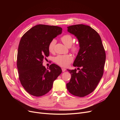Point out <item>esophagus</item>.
<instances>
[{"instance_id": "1", "label": "esophagus", "mask_w": 120, "mask_h": 120, "mask_svg": "<svg viewBox=\"0 0 120 120\" xmlns=\"http://www.w3.org/2000/svg\"><path fill=\"white\" fill-rule=\"evenodd\" d=\"M62 71L63 72H65L66 71V69L65 68H62Z\"/></svg>"}]
</instances>
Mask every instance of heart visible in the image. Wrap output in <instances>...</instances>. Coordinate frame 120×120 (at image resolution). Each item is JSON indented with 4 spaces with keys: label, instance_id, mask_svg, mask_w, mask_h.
<instances>
[{
    "label": "heart",
    "instance_id": "b5f03b06",
    "mask_svg": "<svg viewBox=\"0 0 120 120\" xmlns=\"http://www.w3.org/2000/svg\"><path fill=\"white\" fill-rule=\"evenodd\" d=\"M61 40L65 45L68 47H71V51L74 53H76L79 50V47L77 45H73L74 39L72 36L68 34L63 35L61 37ZM56 40L52 39L48 45V49L49 52H52ZM72 46H71V45ZM72 56L70 54L58 55L54 58V61L56 64L63 67H67L70 65L73 60Z\"/></svg>",
    "mask_w": 120,
    "mask_h": 120
}]
</instances>
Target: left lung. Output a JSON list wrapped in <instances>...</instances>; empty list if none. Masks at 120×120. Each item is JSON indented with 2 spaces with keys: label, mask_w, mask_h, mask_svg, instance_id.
Wrapping results in <instances>:
<instances>
[{
  "label": "left lung",
  "mask_w": 120,
  "mask_h": 120,
  "mask_svg": "<svg viewBox=\"0 0 120 120\" xmlns=\"http://www.w3.org/2000/svg\"><path fill=\"white\" fill-rule=\"evenodd\" d=\"M67 28L78 39L80 49L73 64L79 71L67 70L71 77L67 88L72 95L83 97L94 91L103 76L105 50L100 36L90 26L78 24Z\"/></svg>",
  "instance_id": "1"
}]
</instances>
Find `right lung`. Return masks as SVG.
I'll use <instances>...</instances> for the list:
<instances>
[{"instance_id": "add662e5", "label": "right lung", "mask_w": 120, "mask_h": 120, "mask_svg": "<svg viewBox=\"0 0 120 120\" xmlns=\"http://www.w3.org/2000/svg\"><path fill=\"white\" fill-rule=\"evenodd\" d=\"M62 29L56 26L39 24L31 28L21 37L19 44L17 67L20 83L30 95L39 97L52 89L53 82L62 73L55 64L46 69L43 61L49 56V42Z\"/></svg>"}]
</instances>
